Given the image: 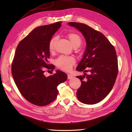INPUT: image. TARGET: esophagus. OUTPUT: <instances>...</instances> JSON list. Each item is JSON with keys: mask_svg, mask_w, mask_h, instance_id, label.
Wrapping results in <instances>:
<instances>
[{"mask_svg": "<svg viewBox=\"0 0 132 132\" xmlns=\"http://www.w3.org/2000/svg\"><path fill=\"white\" fill-rule=\"evenodd\" d=\"M72 77H73V76H72V75H71V74H68V78L69 79H71V78H72Z\"/></svg>", "mask_w": 132, "mask_h": 132, "instance_id": "esophagus-1", "label": "esophagus"}]
</instances>
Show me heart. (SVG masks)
<instances>
[{"label": "heart", "mask_w": 132, "mask_h": 132, "mask_svg": "<svg viewBox=\"0 0 132 132\" xmlns=\"http://www.w3.org/2000/svg\"><path fill=\"white\" fill-rule=\"evenodd\" d=\"M67 37L69 39L72 45L75 48L79 47L82 43V38L80 36L75 33H70L67 35ZM58 40V37H52L49 43V50L50 52H53L55 49V44ZM75 63V59L72 57L61 56L55 61V64L58 68L63 71H69L71 69L72 66Z\"/></svg>", "instance_id": "heart-1"}]
</instances>
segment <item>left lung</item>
<instances>
[{
	"label": "left lung",
	"mask_w": 132,
	"mask_h": 132,
	"mask_svg": "<svg viewBox=\"0 0 132 132\" xmlns=\"http://www.w3.org/2000/svg\"><path fill=\"white\" fill-rule=\"evenodd\" d=\"M82 33L86 41V49L77 70L84 75L77 77L81 86L77 92L80 102L94 104L107 96L115 83L118 74V62L116 50L102 33L85 24L70 22ZM89 72L90 75H87Z\"/></svg>",
	"instance_id": "obj_1"
}]
</instances>
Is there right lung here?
Masks as SVG:
<instances>
[{
  "label": "right lung",
  "instance_id": "right-lung-1",
  "mask_svg": "<svg viewBox=\"0 0 132 132\" xmlns=\"http://www.w3.org/2000/svg\"><path fill=\"white\" fill-rule=\"evenodd\" d=\"M62 22L36 28L16 47L11 71L16 85L27 101L38 106H45L56 99L57 86L65 82L68 75L57 70L46 77L45 70L54 69L49 64V43L61 26Z\"/></svg>",
  "mask_w": 132,
  "mask_h": 132
}]
</instances>
